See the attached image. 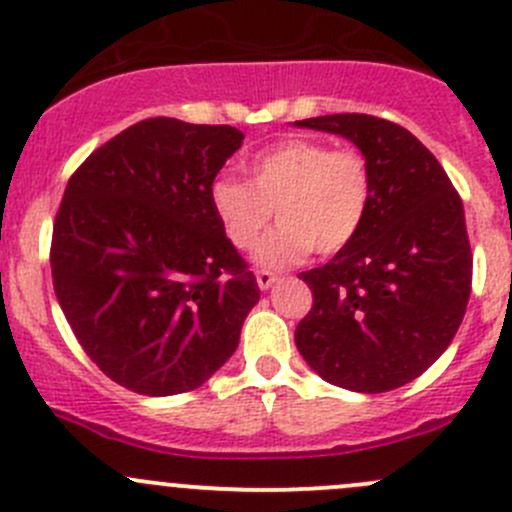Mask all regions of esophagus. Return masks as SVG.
Instances as JSON below:
<instances>
[{
    "label": "esophagus",
    "instance_id": "esophagus-1",
    "mask_svg": "<svg viewBox=\"0 0 512 512\" xmlns=\"http://www.w3.org/2000/svg\"><path fill=\"white\" fill-rule=\"evenodd\" d=\"M275 280H277L275 272L257 270V287H260V289H270L272 285H275Z\"/></svg>",
    "mask_w": 512,
    "mask_h": 512
}]
</instances>
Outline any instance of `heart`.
Returning <instances> with one entry per match:
<instances>
[{"mask_svg": "<svg viewBox=\"0 0 512 512\" xmlns=\"http://www.w3.org/2000/svg\"><path fill=\"white\" fill-rule=\"evenodd\" d=\"M245 173L247 183L218 175L208 190L210 208L240 250L255 245L275 208L280 225L255 250V260L265 267L292 265L309 250L339 252L369 213L371 173L356 148L285 138L252 153Z\"/></svg>", "mask_w": 512, "mask_h": 512, "instance_id": "1", "label": "heart"}]
</instances>
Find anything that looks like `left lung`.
<instances>
[{
	"mask_svg": "<svg viewBox=\"0 0 512 512\" xmlns=\"http://www.w3.org/2000/svg\"><path fill=\"white\" fill-rule=\"evenodd\" d=\"M294 126L352 141L371 173L369 213L354 240L299 275L314 307L294 342L329 384L361 394L399 389L446 352L466 314L473 255L461 195L399 123L334 113Z\"/></svg>",
	"mask_w": 512,
	"mask_h": 512,
	"instance_id": "8db88e82",
	"label": "left lung"
}]
</instances>
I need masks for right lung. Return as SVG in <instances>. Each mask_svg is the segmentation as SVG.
<instances>
[{
  "label": "right lung",
  "mask_w": 512,
  "mask_h": 512,
  "mask_svg": "<svg viewBox=\"0 0 512 512\" xmlns=\"http://www.w3.org/2000/svg\"><path fill=\"white\" fill-rule=\"evenodd\" d=\"M242 138L232 126L146 118L66 185L51 237L56 299L91 361L136 394L203 386L260 299L208 198Z\"/></svg>",
  "instance_id": "right-lung-1"
}]
</instances>
